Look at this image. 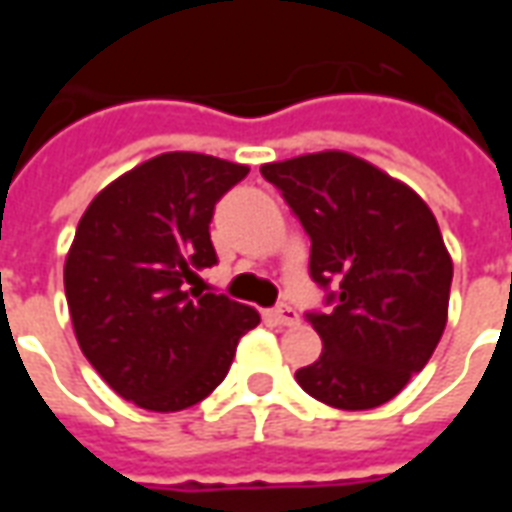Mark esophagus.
Returning <instances> with one entry per match:
<instances>
[{"mask_svg":"<svg viewBox=\"0 0 512 512\" xmlns=\"http://www.w3.org/2000/svg\"><path fill=\"white\" fill-rule=\"evenodd\" d=\"M266 318L277 326H293V323H299V312L293 307H277V310L266 312Z\"/></svg>","mask_w":512,"mask_h":512,"instance_id":"esophagus-1","label":"esophagus"}]
</instances>
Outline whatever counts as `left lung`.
<instances>
[{"mask_svg": "<svg viewBox=\"0 0 512 512\" xmlns=\"http://www.w3.org/2000/svg\"><path fill=\"white\" fill-rule=\"evenodd\" d=\"M310 235V274L337 282L329 312H310L323 351L296 370L326 406H384L436 351L450 307L452 257L417 191L345 150L260 167Z\"/></svg>", "mask_w": 512, "mask_h": 512, "instance_id": "1", "label": "left lung"}]
</instances>
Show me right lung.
<instances>
[{
	"label": "right lung",
	"instance_id": "add662e5",
	"mask_svg": "<svg viewBox=\"0 0 512 512\" xmlns=\"http://www.w3.org/2000/svg\"><path fill=\"white\" fill-rule=\"evenodd\" d=\"M249 167L161 153L95 194L65 257L73 332L98 376L147 411H183L222 384L255 307L186 290L216 263L208 224Z\"/></svg>",
	"mask_w": 512,
	"mask_h": 512
}]
</instances>
